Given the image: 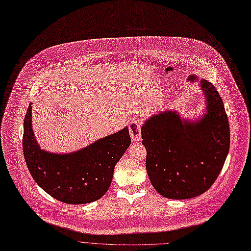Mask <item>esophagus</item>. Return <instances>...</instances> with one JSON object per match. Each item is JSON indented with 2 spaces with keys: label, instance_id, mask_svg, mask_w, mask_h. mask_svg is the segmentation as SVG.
<instances>
[{
  "label": "esophagus",
  "instance_id": "obj_1",
  "mask_svg": "<svg viewBox=\"0 0 251 251\" xmlns=\"http://www.w3.org/2000/svg\"><path fill=\"white\" fill-rule=\"evenodd\" d=\"M142 124L140 121L138 120H131L129 122L128 125V130H129V134L130 138L133 142H140L141 141V137H142Z\"/></svg>",
  "mask_w": 251,
  "mask_h": 251
}]
</instances>
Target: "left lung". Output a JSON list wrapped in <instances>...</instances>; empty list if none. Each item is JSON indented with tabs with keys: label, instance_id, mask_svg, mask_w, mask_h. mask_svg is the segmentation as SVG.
I'll use <instances>...</instances> for the list:
<instances>
[{
	"label": "left lung",
	"instance_id": "8db88e82",
	"mask_svg": "<svg viewBox=\"0 0 251 251\" xmlns=\"http://www.w3.org/2000/svg\"><path fill=\"white\" fill-rule=\"evenodd\" d=\"M188 80L198 77L190 75ZM199 82L206 110L197 122L167 110L151 117L142 126L150 181L169 199L203 194L216 181L229 151L230 129L223 101L211 82Z\"/></svg>",
	"mask_w": 251,
	"mask_h": 251
}]
</instances>
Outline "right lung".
<instances>
[{"label":"right lung","mask_w":251,"mask_h":251,"mask_svg":"<svg viewBox=\"0 0 251 251\" xmlns=\"http://www.w3.org/2000/svg\"><path fill=\"white\" fill-rule=\"evenodd\" d=\"M31 104L24 119L23 151L35 182L67 204H86L101 198L111 184L115 165L130 145L128 128L73 152H49L41 150L34 137Z\"/></svg>","instance_id":"1"}]
</instances>
